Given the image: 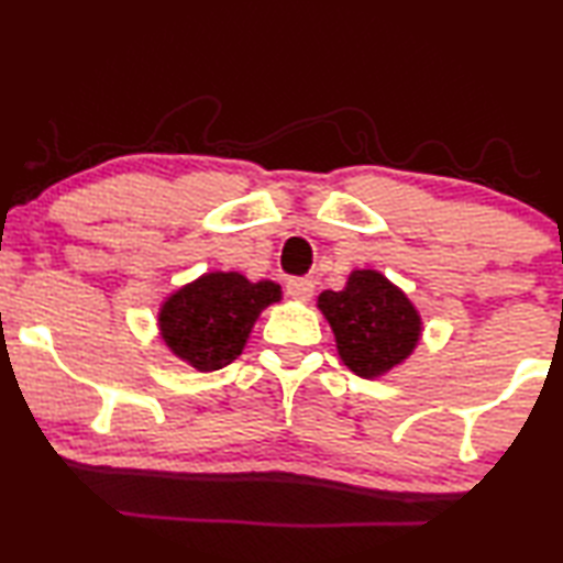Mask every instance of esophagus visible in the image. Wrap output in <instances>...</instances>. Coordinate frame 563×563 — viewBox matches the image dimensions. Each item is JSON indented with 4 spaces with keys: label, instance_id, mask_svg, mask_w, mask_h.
<instances>
[{
    "label": "esophagus",
    "instance_id": "34e87169",
    "mask_svg": "<svg viewBox=\"0 0 563 563\" xmlns=\"http://www.w3.org/2000/svg\"><path fill=\"white\" fill-rule=\"evenodd\" d=\"M312 290H316V285L308 278H292L288 285H285V292H288V298L298 300V302H308L312 298Z\"/></svg>",
    "mask_w": 563,
    "mask_h": 563
}]
</instances>
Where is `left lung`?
I'll return each instance as SVG.
<instances>
[{"mask_svg": "<svg viewBox=\"0 0 563 563\" xmlns=\"http://www.w3.org/2000/svg\"><path fill=\"white\" fill-rule=\"evenodd\" d=\"M318 310L330 322L342 365L375 379L402 365L422 340V316L379 271H352L342 290H322Z\"/></svg>", "mask_w": 563, "mask_h": 563, "instance_id": "8db88e82", "label": "left lung"}]
</instances>
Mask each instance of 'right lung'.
<instances>
[{"label": "right lung", "mask_w": 563, "mask_h": 563, "mask_svg": "<svg viewBox=\"0 0 563 563\" xmlns=\"http://www.w3.org/2000/svg\"><path fill=\"white\" fill-rule=\"evenodd\" d=\"M283 300L278 283H251L235 271H213L180 285L161 302L156 325L164 345L198 373H213L241 355L255 320Z\"/></svg>", "instance_id": "obj_1"}]
</instances>
